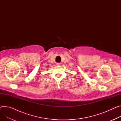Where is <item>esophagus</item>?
<instances>
[{"label":"esophagus","mask_w":121,"mask_h":121,"mask_svg":"<svg viewBox=\"0 0 121 121\" xmlns=\"http://www.w3.org/2000/svg\"><path fill=\"white\" fill-rule=\"evenodd\" d=\"M57 65H58V66H60V65H61V63H57Z\"/></svg>","instance_id":"34e87169"}]
</instances>
